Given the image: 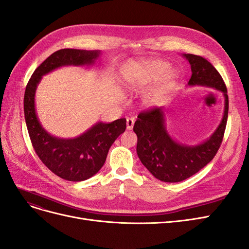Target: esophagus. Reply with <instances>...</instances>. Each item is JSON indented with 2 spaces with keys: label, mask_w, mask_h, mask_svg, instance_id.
<instances>
[{
  "label": "esophagus",
  "mask_w": 249,
  "mask_h": 249,
  "mask_svg": "<svg viewBox=\"0 0 249 249\" xmlns=\"http://www.w3.org/2000/svg\"><path fill=\"white\" fill-rule=\"evenodd\" d=\"M133 126H134V118L127 117L126 118V129L127 130H132Z\"/></svg>",
  "instance_id": "34e87169"
}]
</instances>
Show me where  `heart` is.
I'll return each mask as SVG.
<instances>
[{
    "mask_svg": "<svg viewBox=\"0 0 249 249\" xmlns=\"http://www.w3.org/2000/svg\"><path fill=\"white\" fill-rule=\"evenodd\" d=\"M169 64L162 60H150L129 71L125 84L132 92H140L157 82L156 88L147 97L148 103H154L157 97L176 83L177 73L168 70Z\"/></svg>",
    "mask_w": 249,
    "mask_h": 249,
    "instance_id": "heart-1",
    "label": "heart"
}]
</instances>
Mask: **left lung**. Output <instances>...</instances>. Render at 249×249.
<instances>
[{
	"mask_svg": "<svg viewBox=\"0 0 249 249\" xmlns=\"http://www.w3.org/2000/svg\"><path fill=\"white\" fill-rule=\"evenodd\" d=\"M191 65L189 86H206L223 92L224 113L220 124L207 141L198 145L179 144L165 127L163 108L143 111L134 124L137 135V155L152 175L167 183H177L198 172L219 149L224 136L229 114L227 86L220 73L207 59L193 54H183Z\"/></svg>",
	"mask_w": 249,
	"mask_h": 249,
	"instance_id": "left-lung-1",
	"label": "left lung"
}]
</instances>
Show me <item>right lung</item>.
<instances>
[{
	"instance_id": "1",
	"label": "right lung",
	"mask_w": 249,
	"mask_h": 249,
	"mask_svg": "<svg viewBox=\"0 0 249 249\" xmlns=\"http://www.w3.org/2000/svg\"><path fill=\"white\" fill-rule=\"evenodd\" d=\"M100 54V51L59 50L37 67L26 87L25 119L35 153L52 172L71 182L85 180L103 167L113 142L125 131L126 120L120 118L111 124L97 123L73 139L54 137L43 129L37 118L34 101L36 87L43 74L64 65H91Z\"/></svg>"
}]
</instances>
